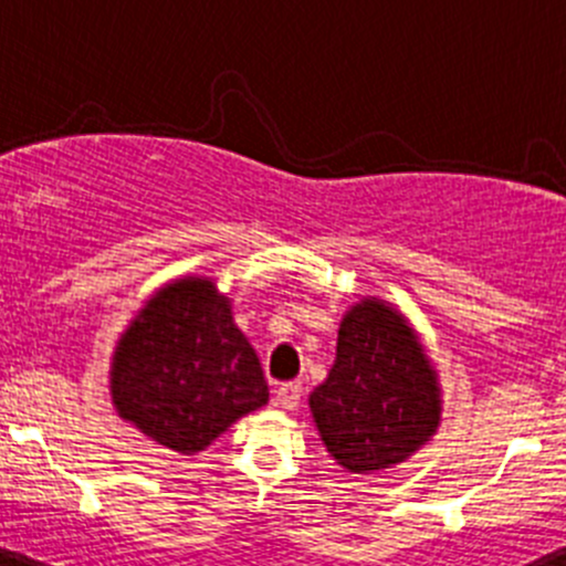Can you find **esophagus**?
<instances>
[{
  "mask_svg": "<svg viewBox=\"0 0 566 566\" xmlns=\"http://www.w3.org/2000/svg\"><path fill=\"white\" fill-rule=\"evenodd\" d=\"M298 403H301V384L290 381V384H282V387L276 389V406H279V409L293 411V409H298Z\"/></svg>",
  "mask_w": 566,
  "mask_h": 566,
  "instance_id": "obj_1",
  "label": "esophagus"
}]
</instances>
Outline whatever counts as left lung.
<instances>
[{
	"label": "left lung",
	"instance_id": "obj_1",
	"mask_svg": "<svg viewBox=\"0 0 566 566\" xmlns=\"http://www.w3.org/2000/svg\"><path fill=\"white\" fill-rule=\"evenodd\" d=\"M310 411L328 457L348 473H384L429 446L442 420L440 376L398 306L376 295L348 306Z\"/></svg>",
	"mask_w": 566,
	"mask_h": 566
}]
</instances>
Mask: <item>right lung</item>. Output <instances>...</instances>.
I'll return each mask as SVG.
<instances>
[{
    "label": "right lung",
    "instance_id": "1",
    "mask_svg": "<svg viewBox=\"0 0 566 566\" xmlns=\"http://www.w3.org/2000/svg\"><path fill=\"white\" fill-rule=\"evenodd\" d=\"M109 398L120 420L182 457L268 403L256 350L216 279L193 273L155 290L115 343Z\"/></svg>",
    "mask_w": 566,
    "mask_h": 566
}]
</instances>
